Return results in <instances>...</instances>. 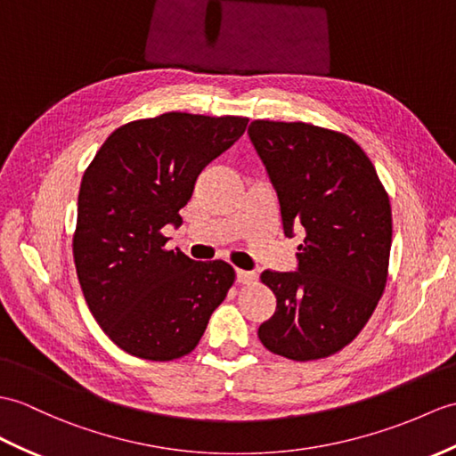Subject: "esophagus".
Here are the masks:
<instances>
[{
    "mask_svg": "<svg viewBox=\"0 0 456 456\" xmlns=\"http://www.w3.org/2000/svg\"><path fill=\"white\" fill-rule=\"evenodd\" d=\"M235 276H237V281L242 283V285H248V283H252L254 280H256V276H254L252 272H247V270H237Z\"/></svg>",
    "mask_w": 456,
    "mask_h": 456,
    "instance_id": "34e87169",
    "label": "esophagus"
}]
</instances>
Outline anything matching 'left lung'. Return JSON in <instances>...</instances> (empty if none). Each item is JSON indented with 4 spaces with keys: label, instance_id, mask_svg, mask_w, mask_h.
<instances>
[{
    "label": "left lung",
    "instance_id": "obj_1",
    "mask_svg": "<svg viewBox=\"0 0 456 456\" xmlns=\"http://www.w3.org/2000/svg\"><path fill=\"white\" fill-rule=\"evenodd\" d=\"M248 137L276 190L285 237L305 231L293 272H262L276 313L258 328L293 362L340 352L385 291L393 214L373 163L352 137L305 122L254 120Z\"/></svg>",
    "mask_w": 456,
    "mask_h": 456
}]
</instances>
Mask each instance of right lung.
I'll return each instance as SVG.
<instances>
[{"instance_id": "1", "label": "right lung", "mask_w": 456, "mask_h": 456, "mask_svg": "<svg viewBox=\"0 0 456 456\" xmlns=\"http://www.w3.org/2000/svg\"><path fill=\"white\" fill-rule=\"evenodd\" d=\"M248 118L167 112L109 135L83 175L73 260L94 321L130 355L171 362L192 352L235 281L224 260L167 250L161 229L202 168L245 134Z\"/></svg>"}]
</instances>
